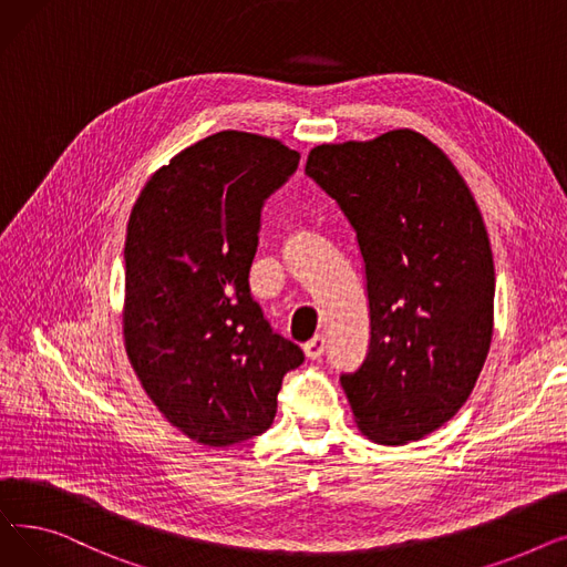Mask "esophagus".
Listing matches in <instances>:
<instances>
[{
    "label": "esophagus",
    "instance_id": "esophagus-1",
    "mask_svg": "<svg viewBox=\"0 0 567 567\" xmlns=\"http://www.w3.org/2000/svg\"><path fill=\"white\" fill-rule=\"evenodd\" d=\"M303 351L310 361H317L321 359V353L326 351V338L323 336H315L310 342L303 344Z\"/></svg>",
    "mask_w": 567,
    "mask_h": 567
}]
</instances>
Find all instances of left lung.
<instances>
[{"label": "left lung", "mask_w": 567, "mask_h": 567, "mask_svg": "<svg viewBox=\"0 0 567 567\" xmlns=\"http://www.w3.org/2000/svg\"><path fill=\"white\" fill-rule=\"evenodd\" d=\"M306 174L351 223L365 266L370 347L340 377L359 430L419 441L468 400L494 329L489 236L462 174L425 135L315 146Z\"/></svg>", "instance_id": "1"}]
</instances>
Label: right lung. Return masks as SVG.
I'll return each instance as SVG.
<instances>
[{"label":"right lung","instance_id":"obj_1","mask_svg":"<svg viewBox=\"0 0 567 567\" xmlns=\"http://www.w3.org/2000/svg\"><path fill=\"white\" fill-rule=\"evenodd\" d=\"M299 158L280 140L220 131L154 172L128 218L131 365L165 419L214 449L271 427L282 377L303 363L248 285L261 206Z\"/></svg>","mask_w":567,"mask_h":567}]
</instances>
